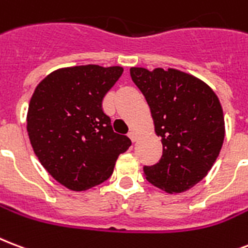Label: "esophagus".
<instances>
[{
  "label": "esophagus",
  "mask_w": 248,
  "mask_h": 248,
  "mask_svg": "<svg viewBox=\"0 0 248 248\" xmlns=\"http://www.w3.org/2000/svg\"><path fill=\"white\" fill-rule=\"evenodd\" d=\"M128 138H130L132 141H135L138 139V132L135 131V130H131V131L128 132Z\"/></svg>",
  "instance_id": "esophagus-1"
}]
</instances>
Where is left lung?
I'll return each instance as SVG.
<instances>
[{"mask_svg":"<svg viewBox=\"0 0 248 248\" xmlns=\"http://www.w3.org/2000/svg\"><path fill=\"white\" fill-rule=\"evenodd\" d=\"M130 75L144 94L161 138L162 157L144 166V177L168 192H185L212 169L225 138V120L217 94L207 83L177 69L131 67Z\"/></svg>","mask_w":248,"mask_h":248,"instance_id":"1","label":"left lung"}]
</instances>
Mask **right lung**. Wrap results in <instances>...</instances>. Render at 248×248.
Segmentation results:
<instances>
[{
	"label": "right lung",
	"mask_w": 248,
	"mask_h": 248,
	"mask_svg": "<svg viewBox=\"0 0 248 248\" xmlns=\"http://www.w3.org/2000/svg\"><path fill=\"white\" fill-rule=\"evenodd\" d=\"M124 67L82 65L54 70L32 94L27 132L44 169L71 191L107 181L118 156L131 145L113 131L101 108Z\"/></svg>",
	"instance_id": "obj_1"
}]
</instances>
